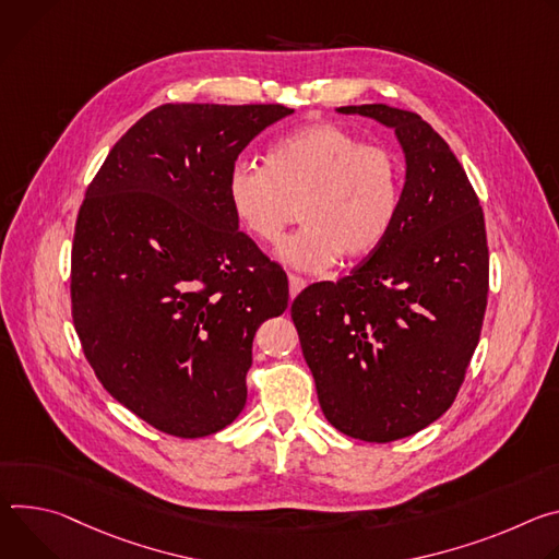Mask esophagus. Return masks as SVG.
Returning <instances> with one entry per match:
<instances>
[{
    "label": "esophagus",
    "mask_w": 559,
    "mask_h": 559,
    "mask_svg": "<svg viewBox=\"0 0 559 559\" xmlns=\"http://www.w3.org/2000/svg\"><path fill=\"white\" fill-rule=\"evenodd\" d=\"M306 286V280L299 275H288V288H290V297H295L301 288Z\"/></svg>",
    "instance_id": "obj_1"
}]
</instances>
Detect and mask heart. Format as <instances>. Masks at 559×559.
Instances as JSON below:
<instances>
[{
	"label": "heart",
	"instance_id": "1",
	"mask_svg": "<svg viewBox=\"0 0 559 559\" xmlns=\"http://www.w3.org/2000/svg\"><path fill=\"white\" fill-rule=\"evenodd\" d=\"M404 195V166L384 144H366L337 123L320 121L277 140L266 164L235 162L226 198L239 226L260 243H275L299 209L297 233L277 258L318 273L366 258L393 230Z\"/></svg>",
	"mask_w": 559,
	"mask_h": 559
}]
</instances>
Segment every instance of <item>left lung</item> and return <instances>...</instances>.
I'll list each match as a JSON object with an SVG mask.
<instances>
[{
  "label": "left lung",
  "instance_id": "obj_1",
  "mask_svg": "<svg viewBox=\"0 0 559 559\" xmlns=\"http://www.w3.org/2000/svg\"><path fill=\"white\" fill-rule=\"evenodd\" d=\"M337 110L395 131L406 157L402 209L378 251L340 282L301 290L290 318L326 419L384 444L442 417L464 382L486 311V226L462 164L417 112Z\"/></svg>",
  "mask_w": 559,
  "mask_h": 559
}]
</instances>
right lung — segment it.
Returning a JSON list of instances; mask_svg holds the SVG:
<instances>
[{"label":"right lung","mask_w":559,"mask_h":559,"mask_svg":"<svg viewBox=\"0 0 559 559\" xmlns=\"http://www.w3.org/2000/svg\"><path fill=\"white\" fill-rule=\"evenodd\" d=\"M282 104H164L110 148L80 206L73 324L102 386L168 436L228 426L288 282L237 230L226 175Z\"/></svg>","instance_id":"1"}]
</instances>
